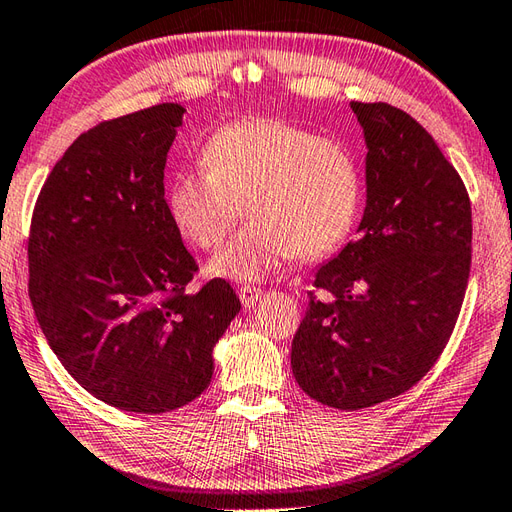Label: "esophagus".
Instances as JSON below:
<instances>
[{"mask_svg": "<svg viewBox=\"0 0 512 512\" xmlns=\"http://www.w3.org/2000/svg\"><path fill=\"white\" fill-rule=\"evenodd\" d=\"M261 294H264V290L257 288V285H242V288H240L242 305H244V307L255 305V303L261 299Z\"/></svg>", "mask_w": 512, "mask_h": 512, "instance_id": "esophagus-1", "label": "esophagus"}]
</instances>
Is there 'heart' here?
<instances>
[{"mask_svg":"<svg viewBox=\"0 0 512 512\" xmlns=\"http://www.w3.org/2000/svg\"><path fill=\"white\" fill-rule=\"evenodd\" d=\"M205 168L181 170L168 209L185 240L218 251L244 211L251 222L213 259L216 275L259 279L299 253L314 259L347 240L362 181L338 139L277 117H246L213 133Z\"/></svg>","mask_w":512,"mask_h":512,"instance_id":"obj_1","label":"heart"}]
</instances>
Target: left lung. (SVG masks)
Wrapping results in <instances>:
<instances>
[{"instance_id":"left-lung-1","label":"left lung","mask_w":512,"mask_h":512,"mask_svg":"<svg viewBox=\"0 0 512 512\" xmlns=\"http://www.w3.org/2000/svg\"><path fill=\"white\" fill-rule=\"evenodd\" d=\"M351 109L368 148L364 218L316 272L292 340L296 382L338 410L401 395L441 358L465 301L473 231L467 187L432 135L386 102Z\"/></svg>"}]
</instances>
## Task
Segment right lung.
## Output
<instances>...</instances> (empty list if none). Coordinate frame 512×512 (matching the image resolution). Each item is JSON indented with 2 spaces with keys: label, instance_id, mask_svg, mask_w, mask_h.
I'll list each match as a JSON object with an SVG mask.
<instances>
[{
  "label": "right lung",
  "instance_id": "obj_1",
  "mask_svg": "<svg viewBox=\"0 0 512 512\" xmlns=\"http://www.w3.org/2000/svg\"><path fill=\"white\" fill-rule=\"evenodd\" d=\"M181 104L100 122L45 178L28 237V292L67 373L95 399L161 414L211 382L213 344L240 299L198 272L165 202Z\"/></svg>",
  "mask_w": 512,
  "mask_h": 512
}]
</instances>
